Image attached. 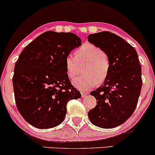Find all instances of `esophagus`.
<instances>
[{
	"mask_svg": "<svg viewBox=\"0 0 155 155\" xmlns=\"http://www.w3.org/2000/svg\"><path fill=\"white\" fill-rule=\"evenodd\" d=\"M81 97H86L87 95V92H81Z\"/></svg>",
	"mask_w": 155,
	"mask_h": 155,
	"instance_id": "34e87169",
	"label": "esophagus"
}]
</instances>
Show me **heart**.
<instances>
[{
	"label": "heart",
	"mask_w": 155,
	"mask_h": 155,
	"mask_svg": "<svg viewBox=\"0 0 155 155\" xmlns=\"http://www.w3.org/2000/svg\"><path fill=\"white\" fill-rule=\"evenodd\" d=\"M76 56L68 54L65 57V63L67 75L74 79L84 68V75L74 79L73 85L82 91L90 90L97 83L104 82L108 77L110 63L104 51L92 44H86L76 51Z\"/></svg>",
	"instance_id": "heart-1"
}]
</instances>
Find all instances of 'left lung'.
<instances>
[{
	"instance_id": "obj_1",
	"label": "left lung",
	"mask_w": 155,
	"mask_h": 155,
	"mask_svg": "<svg viewBox=\"0 0 155 155\" xmlns=\"http://www.w3.org/2000/svg\"><path fill=\"white\" fill-rule=\"evenodd\" d=\"M88 41L101 48L110 63L108 77L90 95L97 101L88 112L90 121L101 128L123 124L136 109L142 87L141 68L136 49L114 33L90 34Z\"/></svg>"
}]
</instances>
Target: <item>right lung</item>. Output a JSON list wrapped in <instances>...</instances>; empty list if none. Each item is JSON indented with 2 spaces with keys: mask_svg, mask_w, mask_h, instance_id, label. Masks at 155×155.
<instances>
[{
  "mask_svg": "<svg viewBox=\"0 0 155 155\" xmlns=\"http://www.w3.org/2000/svg\"><path fill=\"white\" fill-rule=\"evenodd\" d=\"M81 45L72 33L47 31L23 49L16 63L13 87L16 104L25 120L47 129L59 125L67 113V103L81 97L65 68V57Z\"/></svg>",
  "mask_w": 155,
  "mask_h": 155,
  "instance_id": "obj_1",
  "label": "right lung"
}]
</instances>
